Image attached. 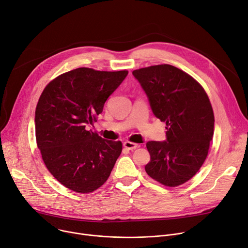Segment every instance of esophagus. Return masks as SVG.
<instances>
[{
	"label": "esophagus",
	"mask_w": 248,
	"mask_h": 248,
	"mask_svg": "<svg viewBox=\"0 0 248 248\" xmlns=\"http://www.w3.org/2000/svg\"><path fill=\"white\" fill-rule=\"evenodd\" d=\"M124 146L125 148H127V150H129V151H133V150H136V148L139 145L137 143H135V142H131V141H124Z\"/></svg>",
	"instance_id": "1"
}]
</instances>
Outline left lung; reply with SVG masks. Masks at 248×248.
<instances>
[{
    "instance_id": "8db88e82",
    "label": "left lung",
    "mask_w": 248,
    "mask_h": 248,
    "mask_svg": "<svg viewBox=\"0 0 248 248\" xmlns=\"http://www.w3.org/2000/svg\"><path fill=\"white\" fill-rule=\"evenodd\" d=\"M154 114L167 124L166 141H148L151 161L145 171L159 184L174 187L200 170L213 137L214 115L203 88L170 64L133 72Z\"/></svg>"
}]
</instances>
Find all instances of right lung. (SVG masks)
I'll return each mask as SVG.
<instances>
[{"mask_svg":"<svg viewBox=\"0 0 248 248\" xmlns=\"http://www.w3.org/2000/svg\"><path fill=\"white\" fill-rule=\"evenodd\" d=\"M127 71L78 68L53 79L36 108V140L48 171L65 187L89 193L108 178L120 156L121 141L87 130Z\"/></svg>","mask_w":248,"mask_h":248,"instance_id":"add662e5","label":"right lung"}]
</instances>
